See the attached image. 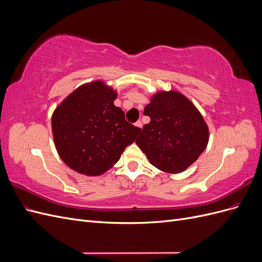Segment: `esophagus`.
I'll return each mask as SVG.
<instances>
[{
  "label": "esophagus",
  "instance_id": "obj_1",
  "mask_svg": "<svg viewBox=\"0 0 262 262\" xmlns=\"http://www.w3.org/2000/svg\"><path fill=\"white\" fill-rule=\"evenodd\" d=\"M136 126H137V128H139L140 130L142 129V126H143V124H142V122L141 121H137L136 122Z\"/></svg>",
  "mask_w": 262,
  "mask_h": 262
}]
</instances>
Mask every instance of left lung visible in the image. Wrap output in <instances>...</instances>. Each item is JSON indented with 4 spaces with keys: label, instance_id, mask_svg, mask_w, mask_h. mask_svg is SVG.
I'll return each mask as SVG.
<instances>
[{
    "label": "left lung",
    "instance_id": "1",
    "mask_svg": "<svg viewBox=\"0 0 262 262\" xmlns=\"http://www.w3.org/2000/svg\"><path fill=\"white\" fill-rule=\"evenodd\" d=\"M144 115L150 121L140 131L136 143L160 170L184 171L207 147L208 124L199 109L180 92H156L145 106Z\"/></svg>",
    "mask_w": 262,
    "mask_h": 262
}]
</instances>
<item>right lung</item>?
I'll return each instance as SVG.
<instances>
[{"mask_svg":"<svg viewBox=\"0 0 262 262\" xmlns=\"http://www.w3.org/2000/svg\"><path fill=\"white\" fill-rule=\"evenodd\" d=\"M117 91L102 80L78 86L54 109L51 129L55 148L71 169L100 176L119 161L139 132L114 101Z\"/></svg>","mask_w":262,"mask_h":262,"instance_id":"right-lung-1","label":"right lung"}]
</instances>
